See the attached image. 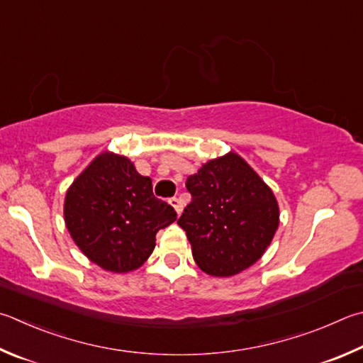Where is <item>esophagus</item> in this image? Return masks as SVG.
<instances>
[{
    "mask_svg": "<svg viewBox=\"0 0 363 363\" xmlns=\"http://www.w3.org/2000/svg\"><path fill=\"white\" fill-rule=\"evenodd\" d=\"M168 203L171 204V206H173L174 208V211H176V213L177 214H181L182 213V203H181V200L179 199H176V196H173V199H169L168 200Z\"/></svg>",
    "mask_w": 363,
    "mask_h": 363,
    "instance_id": "obj_1",
    "label": "esophagus"
}]
</instances>
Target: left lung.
<instances>
[{
	"instance_id": "obj_1",
	"label": "left lung",
	"mask_w": 363,
	"mask_h": 363,
	"mask_svg": "<svg viewBox=\"0 0 363 363\" xmlns=\"http://www.w3.org/2000/svg\"><path fill=\"white\" fill-rule=\"evenodd\" d=\"M192 201L177 219L204 273L238 274L260 259L279 225V208L260 176L230 152L187 177Z\"/></svg>"
}]
</instances>
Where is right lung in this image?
<instances>
[{
	"instance_id": "add662e5",
	"label": "right lung",
	"mask_w": 363,
	"mask_h": 363,
	"mask_svg": "<svg viewBox=\"0 0 363 363\" xmlns=\"http://www.w3.org/2000/svg\"><path fill=\"white\" fill-rule=\"evenodd\" d=\"M176 211L154 196L152 181L127 157L104 152L67 192L65 222L79 249L108 272L140 268L155 247V235L176 220Z\"/></svg>"
}]
</instances>
